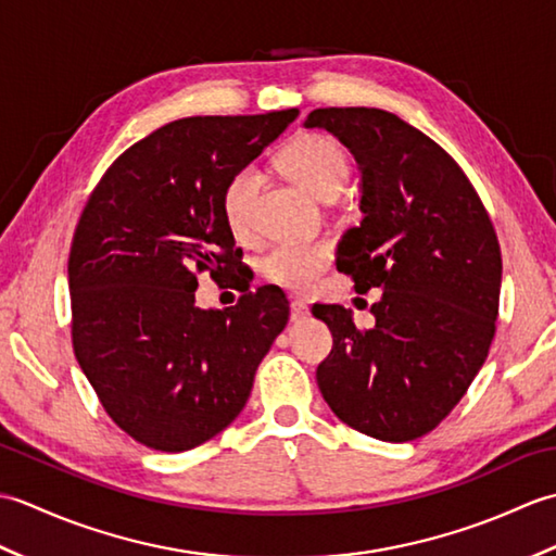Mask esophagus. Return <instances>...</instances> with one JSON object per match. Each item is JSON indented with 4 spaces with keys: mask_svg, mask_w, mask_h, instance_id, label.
<instances>
[{
    "mask_svg": "<svg viewBox=\"0 0 556 556\" xmlns=\"http://www.w3.org/2000/svg\"><path fill=\"white\" fill-rule=\"evenodd\" d=\"M303 317H308V305L301 299H291V323H301Z\"/></svg>",
    "mask_w": 556,
    "mask_h": 556,
    "instance_id": "esophagus-1",
    "label": "esophagus"
}]
</instances>
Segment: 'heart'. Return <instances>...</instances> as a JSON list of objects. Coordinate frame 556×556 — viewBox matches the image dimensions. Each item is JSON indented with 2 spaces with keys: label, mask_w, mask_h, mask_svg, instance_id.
<instances>
[{
  "label": "heart",
  "mask_w": 556,
  "mask_h": 556,
  "mask_svg": "<svg viewBox=\"0 0 556 556\" xmlns=\"http://www.w3.org/2000/svg\"><path fill=\"white\" fill-rule=\"evenodd\" d=\"M279 167L293 184L315 198H329L341 191L349 176V157L334 138L303 134L293 138L279 155ZM257 191V174L251 167L236 172L224 186L222 215L227 227L243 236L251 227V203ZM329 260L325 243H281L260 260L263 275L289 289H311L323 275Z\"/></svg>",
  "instance_id": "b5f03b06"
}]
</instances>
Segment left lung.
I'll return each mask as SVG.
<instances>
[{"label":"left lung","mask_w":556,"mask_h":556,"mask_svg":"<svg viewBox=\"0 0 556 556\" xmlns=\"http://www.w3.org/2000/svg\"><path fill=\"white\" fill-rule=\"evenodd\" d=\"M361 169V227L341 236L337 269L380 289L375 325L344 305H313L334 337L317 387L339 420L375 440L410 442L440 425L488 358L500 313L502 253L473 184L396 114L315 110Z\"/></svg>","instance_id":"1"}]
</instances>
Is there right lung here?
Listing matches in <instances>:
<instances>
[{
	"label": "right lung",
	"mask_w": 556,
	"mask_h": 556,
	"mask_svg": "<svg viewBox=\"0 0 556 556\" xmlns=\"http://www.w3.org/2000/svg\"><path fill=\"white\" fill-rule=\"evenodd\" d=\"M296 116L172 122L128 148L83 210L68 255L74 353L110 418L140 444L186 452L227 428L289 323L279 287L198 308L195 275L239 269L224 186Z\"/></svg>",
	"instance_id": "add662e5"
}]
</instances>
